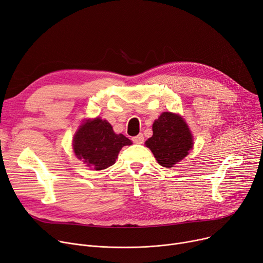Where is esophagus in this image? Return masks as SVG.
<instances>
[{
  "instance_id": "esophagus-1",
  "label": "esophagus",
  "mask_w": 263,
  "mask_h": 263,
  "mask_svg": "<svg viewBox=\"0 0 263 263\" xmlns=\"http://www.w3.org/2000/svg\"><path fill=\"white\" fill-rule=\"evenodd\" d=\"M144 136H143V134H139V135H136V136H134L133 139H132V141H133V143H135V144H143L144 143Z\"/></svg>"
}]
</instances>
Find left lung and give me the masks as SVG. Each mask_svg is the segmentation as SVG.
<instances>
[{
  "mask_svg": "<svg viewBox=\"0 0 263 263\" xmlns=\"http://www.w3.org/2000/svg\"><path fill=\"white\" fill-rule=\"evenodd\" d=\"M154 134L145 142L163 167H174L193 148V136L184 119L178 114L164 112L153 124Z\"/></svg>",
  "mask_w": 263,
  "mask_h": 263,
  "instance_id": "obj_1",
  "label": "left lung"
}]
</instances>
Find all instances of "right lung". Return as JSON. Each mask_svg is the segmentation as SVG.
Returning <instances> with one entry per match:
<instances>
[{
    "label": "right lung",
    "mask_w": 263,
    "mask_h": 263,
    "mask_svg": "<svg viewBox=\"0 0 263 263\" xmlns=\"http://www.w3.org/2000/svg\"><path fill=\"white\" fill-rule=\"evenodd\" d=\"M130 145L132 142L128 137L116 134L113 127L100 117L83 121L72 144L77 158L96 171L112 166L121 148Z\"/></svg>",
    "instance_id": "1"
}]
</instances>
